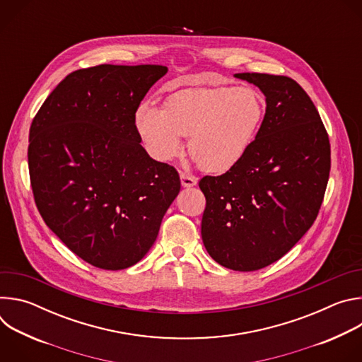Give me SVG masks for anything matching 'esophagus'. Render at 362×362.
<instances>
[{
	"instance_id": "esophagus-1",
	"label": "esophagus",
	"mask_w": 362,
	"mask_h": 362,
	"mask_svg": "<svg viewBox=\"0 0 362 362\" xmlns=\"http://www.w3.org/2000/svg\"><path fill=\"white\" fill-rule=\"evenodd\" d=\"M180 182H182V186H183V187H193V186H196V183H197V177L180 172Z\"/></svg>"
}]
</instances>
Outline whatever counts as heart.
<instances>
[{"instance_id": "b5f03b06", "label": "heart", "mask_w": 362, "mask_h": 362, "mask_svg": "<svg viewBox=\"0 0 362 362\" xmlns=\"http://www.w3.org/2000/svg\"><path fill=\"white\" fill-rule=\"evenodd\" d=\"M267 101L259 90L196 87L170 95L160 112L143 103L136 130L153 159L170 162L189 137V153L204 172L225 173L242 162L259 132Z\"/></svg>"}]
</instances>
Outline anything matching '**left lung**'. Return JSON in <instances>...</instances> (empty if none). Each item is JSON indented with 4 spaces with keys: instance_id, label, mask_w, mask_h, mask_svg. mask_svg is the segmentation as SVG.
<instances>
[{
    "instance_id": "8db88e82",
    "label": "left lung",
    "mask_w": 362,
    "mask_h": 362,
    "mask_svg": "<svg viewBox=\"0 0 362 362\" xmlns=\"http://www.w3.org/2000/svg\"><path fill=\"white\" fill-rule=\"evenodd\" d=\"M235 77L259 87L267 113L239 165L200 179L202 239L219 265L250 272L281 259L315 222L331 146L313 100L295 80L262 73Z\"/></svg>"
}]
</instances>
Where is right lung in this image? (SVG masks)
Here are the masks:
<instances>
[{
	"mask_svg": "<svg viewBox=\"0 0 362 362\" xmlns=\"http://www.w3.org/2000/svg\"><path fill=\"white\" fill-rule=\"evenodd\" d=\"M165 66L101 64L69 74L30 127L28 169L45 225L87 264H137L180 192L173 166L140 144L134 115Z\"/></svg>",
	"mask_w": 362,
	"mask_h": 362,
	"instance_id": "obj_1",
	"label": "right lung"
}]
</instances>
